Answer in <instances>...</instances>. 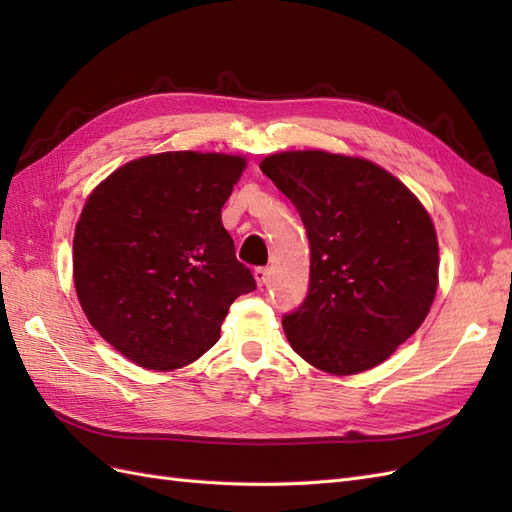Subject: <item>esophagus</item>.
<instances>
[{
	"mask_svg": "<svg viewBox=\"0 0 512 512\" xmlns=\"http://www.w3.org/2000/svg\"><path fill=\"white\" fill-rule=\"evenodd\" d=\"M254 277H256L258 286L262 288V286H265V284L269 282V269H267V267H258V269L254 271Z\"/></svg>",
	"mask_w": 512,
	"mask_h": 512,
	"instance_id": "obj_1",
	"label": "esophagus"
}]
</instances>
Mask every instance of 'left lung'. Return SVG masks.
Wrapping results in <instances>:
<instances>
[{
  "label": "left lung",
  "mask_w": 512,
  "mask_h": 512,
  "mask_svg": "<svg viewBox=\"0 0 512 512\" xmlns=\"http://www.w3.org/2000/svg\"><path fill=\"white\" fill-rule=\"evenodd\" d=\"M297 207L309 288L282 316L294 352L348 376L371 369L421 327L438 288V239L418 198L384 168L327 151L260 162Z\"/></svg>",
  "instance_id": "1"
}]
</instances>
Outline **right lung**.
<instances>
[{
	"label": "right lung",
	"mask_w": 512,
	"mask_h": 512,
	"mask_svg": "<svg viewBox=\"0 0 512 512\" xmlns=\"http://www.w3.org/2000/svg\"><path fill=\"white\" fill-rule=\"evenodd\" d=\"M245 160L168 151L128 162L87 198L74 232V288L108 344L147 369H177L220 339L256 290L222 207Z\"/></svg>",
	"instance_id": "1"
}]
</instances>
